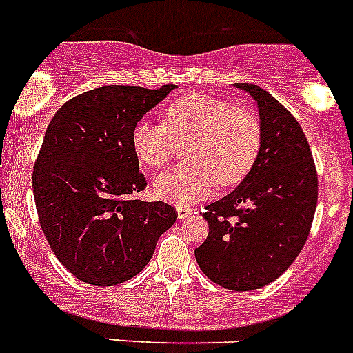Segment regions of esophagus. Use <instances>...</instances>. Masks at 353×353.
I'll return each mask as SVG.
<instances>
[{
	"label": "esophagus",
	"mask_w": 353,
	"mask_h": 353,
	"mask_svg": "<svg viewBox=\"0 0 353 353\" xmlns=\"http://www.w3.org/2000/svg\"><path fill=\"white\" fill-rule=\"evenodd\" d=\"M176 213H179V219H180V221H183V219H187V216H189L190 213H192V210L187 208V206L179 205V206H176Z\"/></svg>",
	"instance_id": "1"
}]
</instances>
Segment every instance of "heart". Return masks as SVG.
<instances>
[{"label":"heart","mask_w":353,"mask_h":353,"mask_svg":"<svg viewBox=\"0 0 353 353\" xmlns=\"http://www.w3.org/2000/svg\"><path fill=\"white\" fill-rule=\"evenodd\" d=\"M164 124L140 121L131 131V147L147 168H163L176 143L189 141V163L168 170L154 180L157 198L190 205L206 198L221 183L243 182L257 161L263 132L248 110L212 94H189L164 108Z\"/></svg>","instance_id":"b5f03b06"}]
</instances>
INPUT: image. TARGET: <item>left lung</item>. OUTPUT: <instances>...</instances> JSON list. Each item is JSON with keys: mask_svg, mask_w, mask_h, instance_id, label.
I'll return each mask as SVG.
<instances>
[{"mask_svg": "<svg viewBox=\"0 0 353 353\" xmlns=\"http://www.w3.org/2000/svg\"><path fill=\"white\" fill-rule=\"evenodd\" d=\"M254 99L263 132L257 161L231 194L206 206L208 238L194 250L203 273L229 290H254L296 261L319 198L305 132L292 113L254 83H232Z\"/></svg>", "mask_w": 353, "mask_h": 353, "instance_id": "8db88e82", "label": "left lung"}]
</instances>
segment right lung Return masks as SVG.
I'll list each match as a JSON object with an SVG mask.
<instances>
[{
	"instance_id": "1",
	"label": "right lung",
	"mask_w": 353,
	"mask_h": 353,
	"mask_svg": "<svg viewBox=\"0 0 353 353\" xmlns=\"http://www.w3.org/2000/svg\"><path fill=\"white\" fill-rule=\"evenodd\" d=\"M176 85H105L64 103L45 131L33 171L38 219L59 263L82 282L137 276L176 221L173 206L132 196L147 187L131 131Z\"/></svg>"
}]
</instances>
